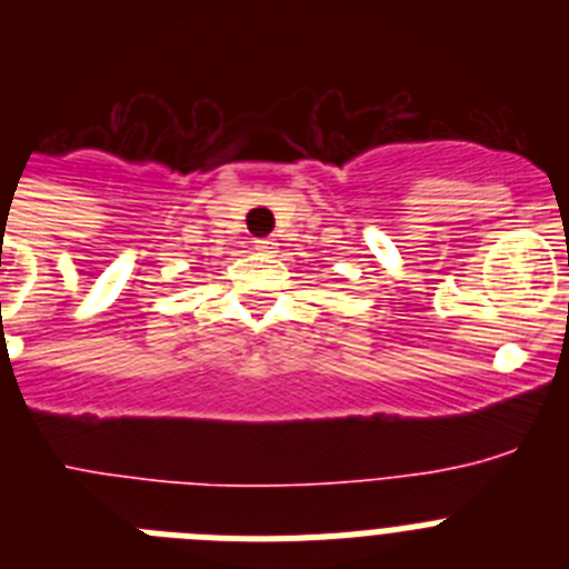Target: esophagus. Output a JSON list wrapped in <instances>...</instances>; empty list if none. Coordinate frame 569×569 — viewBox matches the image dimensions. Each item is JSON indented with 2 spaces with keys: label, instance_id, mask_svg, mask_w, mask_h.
Here are the masks:
<instances>
[{
  "label": "esophagus",
  "instance_id": "34e87169",
  "mask_svg": "<svg viewBox=\"0 0 569 569\" xmlns=\"http://www.w3.org/2000/svg\"><path fill=\"white\" fill-rule=\"evenodd\" d=\"M256 250H259V253H276V239H256Z\"/></svg>",
  "mask_w": 569,
  "mask_h": 569
}]
</instances>
